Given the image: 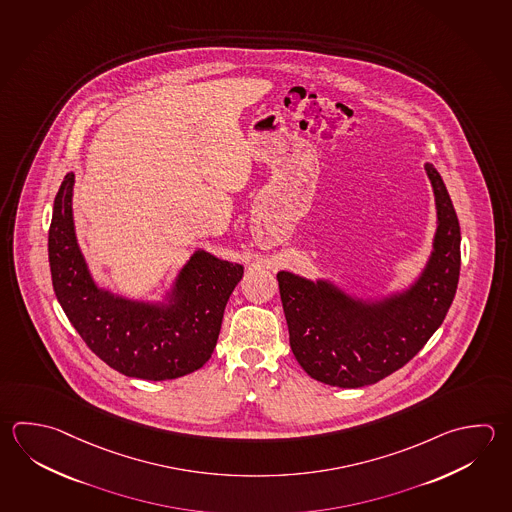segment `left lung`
Instances as JSON below:
<instances>
[{
    "label": "left lung",
    "mask_w": 512,
    "mask_h": 512,
    "mask_svg": "<svg viewBox=\"0 0 512 512\" xmlns=\"http://www.w3.org/2000/svg\"><path fill=\"white\" fill-rule=\"evenodd\" d=\"M438 226L433 251L411 288L382 300L355 299L329 280L279 271L290 346L309 377L335 387L369 386L415 357L442 326L460 277V224L444 181L425 163Z\"/></svg>",
    "instance_id": "1"
}]
</instances>
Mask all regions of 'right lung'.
<instances>
[{
  "mask_svg": "<svg viewBox=\"0 0 512 512\" xmlns=\"http://www.w3.org/2000/svg\"><path fill=\"white\" fill-rule=\"evenodd\" d=\"M72 190L74 174H67L49 230L52 286L70 324L97 357L126 377L157 382L203 367L244 268L199 250L179 271L166 304L114 295L97 286L79 250Z\"/></svg>",
  "mask_w": 512,
  "mask_h": 512,
  "instance_id": "add662e5",
  "label": "right lung"
}]
</instances>
